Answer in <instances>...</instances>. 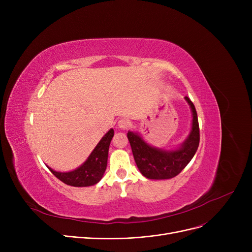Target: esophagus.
<instances>
[{
    "label": "esophagus",
    "instance_id": "esophagus-1",
    "mask_svg": "<svg viewBox=\"0 0 252 252\" xmlns=\"http://www.w3.org/2000/svg\"><path fill=\"white\" fill-rule=\"evenodd\" d=\"M117 126H118L119 128L126 129V128H127V126H128V122L126 121V118H122V119H119V121H118Z\"/></svg>",
    "mask_w": 252,
    "mask_h": 252
}]
</instances>
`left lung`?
<instances>
[{"label":"left lung","instance_id":"obj_1","mask_svg":"<svg viewBox=\"0 0 252 252\" xmlns=\"http://www.w3.org/2000/svg\"><path fill=\"white\" fill-rule=\"evenodd\" d=\"M185 100L192 112V125L188 137L174 149L151 146L137 131H127L131 151L140 173L150 180H167L178 176L187 166L199 146V125L194 104L188 97Z\"/></svg>","mask_w":252,"mask_h":252}]
</instances>
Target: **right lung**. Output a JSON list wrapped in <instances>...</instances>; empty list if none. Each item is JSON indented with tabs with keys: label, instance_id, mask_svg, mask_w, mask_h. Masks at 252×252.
<instances>
[{
	"label": "right lung",
	"instance_id": "add662e5",
	"mask_svg": "<svg viewBox=\"0 0 252 252\" xmlns=\"http://www.w3.org/2000/svg\"><path fill=\"white\" fill-rule=\"evenodd\" d=\"M113 136L114 130L110 128L102 137L86 161L73 170L63 173V171H56L49 166L48 168L56 178L69 186L89 187L96 185L103 178L106 167H107L109 145Z\"/></svg>",
	"mask_w": 252,
	"mask_h": 252
}]
</instances>
